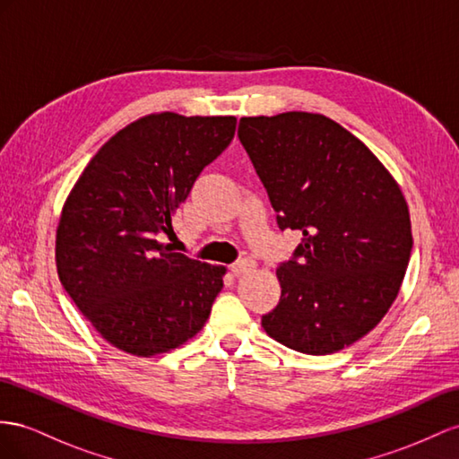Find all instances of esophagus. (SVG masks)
I'll return each instance as SVG.
<instances>
[{
    "label": "esophagus",
    "instance_id": "1",
    "mask_svg": "<svg viewBox=\"0 0 459 459\" xmlns=\"http://www.w3.org/2000/svg\"><path fill=\"white\" fill-rule=\"evenodd\" d=\"M254 267H255V262H254V260H250V257H242V260L234 262V264L230 265V272L238 277V275H244V273H250Z\"/></svg>",
    "mask_w": 459,
    "mask_h": 459
}]
</instances>
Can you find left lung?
I'll use <instances>...</instances> for the list:
<instances>
[{"mask_svg": "<svg viewBox=\"0 0 459 459\" xmlns=\"http://www.w3.org/2000/svg\"><path fill=\"white\" fill-rule=\"evenodd\" d=\"M238 137L277 211L302 242L277 267L269 337L332 355L378 325L405 277L413 234L405 197L374 152L322 114L240 117Z\"/></svg>", "mask_w": 459, "mask_h": 459, "instance_id": "8db88e82", "label": "left lung"}]
</instances>
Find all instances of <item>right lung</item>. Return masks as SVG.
<instances>
[{
  "label": "right lung",
  "mask_w": 459,
  "mask_h": 459,
  "mask_svg": "<svg viewBox=\"0 0 459 459\" xmlns=\"http://www.w3.org/2000/svg\"><path fill=\"white\" fill-rule=\"evenodd\" d=\"M234 129V116L139 117L99 149L65 199L57 275L92 327L129 355L180 347L209 318L225 267L160 240L174 237V211Z\"/></svg>",
  "instance_id": "right-lung-1"
}]
</instances>
